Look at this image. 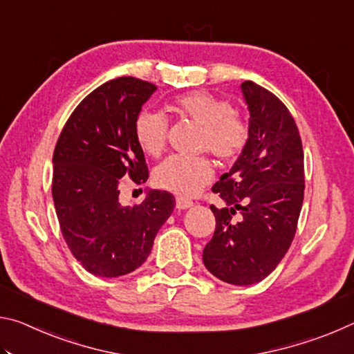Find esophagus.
<instances>
[{
    "label": "esophagus",
    "mask_w": 354,
    "mask_h": 354,
    "mask_svg": "<svg viewBox=\"0 0 354 354\" xmlns=\"http://www.w3.org/2000/svg\"><path fill=\"white\" fill-rule=\"evenodd\" d=\"M194 206V203H192L190 200L187 198H176V209H179V211H184V209H189Z\"/></svg>",
    "instance_id": "34e87169"
}]
</instances>
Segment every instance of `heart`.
<instances>
[{"mask_svg":"<svg viewBox=\"0 0 354 354\" xmlns=\"http://www.w3.org/2000/svg\"><path fill=\"white\" fill-rule=\"evenodd\" d=\"M171 109L203 127L201 147L221 160L236 159L247 145L248 127L234 115V107L230 101L196 91L178 97ZM134 137L145 154H160L167 140L165 117L156 111H142L136 117ZM212 173L211 160L206 158L170 156L154 170V181L165 190L192 196L211 181Z\"/></svg>","mask_w":354,"mask_h":354,"instance_id":"1","label":"heart"}]
</instances>
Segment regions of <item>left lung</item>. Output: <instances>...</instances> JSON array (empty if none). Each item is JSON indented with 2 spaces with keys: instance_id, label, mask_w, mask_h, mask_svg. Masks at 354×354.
Returning a JSON list of instances; mask_svg holds the SVG:
<instances>
[{
  "instance_id": "left-lung-1",
  "label": "left lung",
  "mask_w": 354,
  "mask_h": 354,
  "mask_svg": "<svg viewBox=\"0 0 354 354\" xmlns=\"http://www.w3.org/2000/svg\"><path fill=\"white\" fill-rule=\"evenodd\" d=\"M248 142L212 192L215 232L203 262L218 279L250 286L268 277L289 250L304 198V156L295 120L272 92L245 81ZM241 214L234 222L232 215Z\"/></svg>"
}]
</instances>
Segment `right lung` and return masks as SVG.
<instances>
[{
    "label": "right lung",
    "mask_w": 354,
    "mask_h": 354,
    "mask_svg": "<svg viewBox=\"0 0 354 354\" xmlns=\"http://www.w3.org/2000/svg\"><path fill=\"white\" fill-rule=\"evenodd\" d=\"M156 88L129 76L104 82L77 104L56 143L51 190L59 225L71 253L97 277L139 268L176 205L170 192L154 189L140 205L118 198L122 178H148L134 122Z\"/></svg>",
    "instance_id": "1"
}]
</instances>
